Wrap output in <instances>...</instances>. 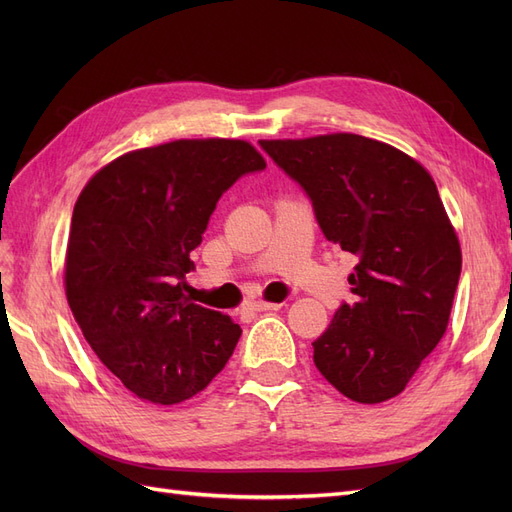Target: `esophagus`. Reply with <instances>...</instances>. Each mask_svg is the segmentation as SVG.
Masks as SVG:
<instances>
[{
    "label": "esophagus",
    "mask_w": 512,
    "mask_h": 512,
    "mask_svg": "<svg viewBox=\"0 0 512 512\" xmlns=\"http://www.w3.org/2000/svg\"><path fill=\"white\" fill-rule=\"evenodd\" d=\"M280 307L282 303H265V301H254L250 305V309H254V312H277Z\"/></svg>",
    "instance_id": "esophagus-1"
}]
</instances>
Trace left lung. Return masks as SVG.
Returning a JSON list of instances; mask_svg holds the SVG:
<instances>
[{
  "instance_id": "left-lung-1",
  "label": "left lung",
  "mask_w": 512,
  "mask_h": 512,
  "mask_svg": "<svg viewBox=\"0 0 512 512\" xmlns=\"http://www.w3.org/2000/svg\"><path fill=\"white\" fill-rule=\"evenodd\" d=\"M312 200L322 235L359 258L342 303L314 346V363L359 404L406 389L438 346L461 275L455 230L427 170L359 134L260 141Z\"/></svg>"
}]
</instances>
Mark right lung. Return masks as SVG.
I'll return each instance as SVG.
<instances>
[{
    "instance_id": "obj_1",
    "label": "right lung",
    "mask_w": 512,
    "mask_h": 512,
    "mask_svg": "<svg viewBox=\"0 0 512 512\" xmlns=\"http://www.w3.org/2000/svg\"><path fill=\"white\" fill-rule=\"evenodd\" d=\"M267 164L245 141L130 151L74 205L66 297L91 350L136 397L179 404L220 374L241 327L188 297L190 252L232 183Z\"/></svg>"
}]
</instances>
